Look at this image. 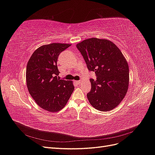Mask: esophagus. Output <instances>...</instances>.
Returning <instances> with one entry per match:
<instances>
[{"label":"esophagus","mask_w":155,"mask_h":155,"mask_svg":"<svg viewBox=\"0 0 155 155\" xmlns=\"http://www.w3.org/2000/svg\"><path fill=\"white\" fill-rule=\"evenodd\" d=\"M76 83H77L78 84H80L81 83V80H79V81H76Z\"/></svg>","instance_id":"1"}]
</instances>
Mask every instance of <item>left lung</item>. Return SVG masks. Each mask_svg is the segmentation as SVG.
<instances>
[{"mask_svg": "<svg viewBox=\"0 0 155 155\" xmlns=\"http://www.w3.org/2000/svg\"><path fill=\"white\" fill-rule=\"evenodd\" d=\"M89 70L96 80L90 79L91 91L87 94L91 105L100 111L114 109L128 91L129 70L127 61L114 43L105 39L89 38L76 45Z\"/></svg>", "mask_w": 155, "mask_h": 155, "instance_id": "obj_1", "label": "left lung"}]
</instances>
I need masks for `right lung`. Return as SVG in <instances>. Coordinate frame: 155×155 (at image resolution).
Returning a JSON list of instances; mask_svg holds the SVG:
<instances>
[{"label":"right lung","mask_w":155,"mask_h":155,"mask_svg":"<svg viewBox=\"0 0 155 155\" xmlns=\"http://www.w3.org/2000/svg\"><path fill=\"white\" fill-rule=\"evenodd\" d=\"M71 45H45L36 49L28 62L26 85L37 105L51 112L64 107L74 90L73 81L61 79L57 61L59 54Z\"/></svg>","instance_id":"add662e5"}]
</instances>
